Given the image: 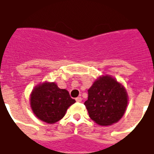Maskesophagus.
Returning <instances> with one entry per match:
<instances>
[{"instance_id": "obj_1", "label": "esophagus", "mask_w": 154, "mask_h": 154, "mask_svg": "<svg viewBox=\"0 0 154 154\" xmlns=\"http://www.w3.org/2000/svg\"><path fill=\"white\" fill-rule=\"evenodd\" d=\"M75 101H76V102H77V103H80V102H81V101H82V98L80 97H76Z\"/></svg>"}]
</instances>
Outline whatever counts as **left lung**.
<instances>
[{
    "label": "left lung",
    "instance_id": "obj_1",
    "mask_svg": "<svg viewBox=\"0 0 154 154\" xmlns=\"http://www.w3.org/2000/svg\"><path fill=\"white\" fill-rule=\"evenodd\" d=\"M85 105L88 115L99 125L116 123L124 115L128 104L125 88L110 75L99 77L88 90Z\"/></svg>",
    "mask_w": 154,
    "mask_h": 154
}]
</instances>
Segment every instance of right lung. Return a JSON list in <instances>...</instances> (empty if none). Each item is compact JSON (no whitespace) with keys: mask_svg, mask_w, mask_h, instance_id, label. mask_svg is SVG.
Segmentation results:
<instances>
[{"mask_svg":"<svg viewBox=\"0 0 154 154\" xmlns=\"http://www.w3.org/2000/svg\"><path fill=\"white\" fill-rule=\"evenodd\" d=\"M75 103L69 92L58 88L56 83H43L36 86L30 95L32 112L42 122L53 124L64 117L68 107Z\"/></svg>","mask_w":154,"mask_h":154,"instance_id":"obj_1","label":"right lung"}]
</instances>
